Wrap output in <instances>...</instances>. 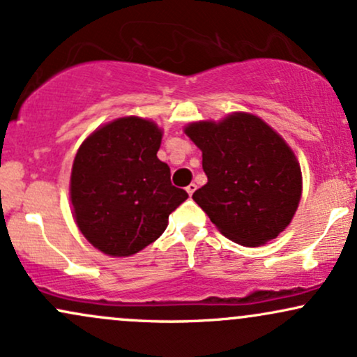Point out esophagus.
Masks as SVG:
<instances>
[{"label":"esophagus","instance_id":"esophagus-1","mask_svg":"<svg viewBox=\"0 0 357 357\" xmlns=\"http://www.w3.org/2000/svg\"><path fill=\"white\" fill-rule=\"evenodd\" d=\"M195 190H196V184L195 183H191V184H188L186 186V192L190 196H192V192H195Z\"/></svg>","mask_w":357,"mask_h":357}]
</instances>
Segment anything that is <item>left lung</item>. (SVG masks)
<instances>
[{"label": "left lung", "instance_id": "8db88e82", "mask_svg": "<svg viewBox=\"0 0 357 357\" xmlns=\"http://www.w3.org/2000/svg\"><path fill=\"white\" fill-rule=\"evenodd\" d=\"M203 151L208 183L192 199L227 238L258 247L284 231L296 215L302 174L292 149L252 114L184 129Z\"/></svg>", "mask_w": 357, "mask_h": 357}]
</instances>
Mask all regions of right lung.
<instances>
[{
    "label": "right lung",
    "mask_w": 357,
    "mask_h": 357,
    "mask_svg": "<svg viewBox=\"0 0 357 357\" xmlns=\"http://www.w3.org/2000/svg\"><path fill=\"white\" fill-rule=\"evenodd\" d=\"M161 130L154 122L122 117L90 134L75 155L70 178L73 215L96 248L129 257L151 245L188 192L171 184L159 161Z\"/></svg>",
    "instance_id": "1"
}]
</instances>
